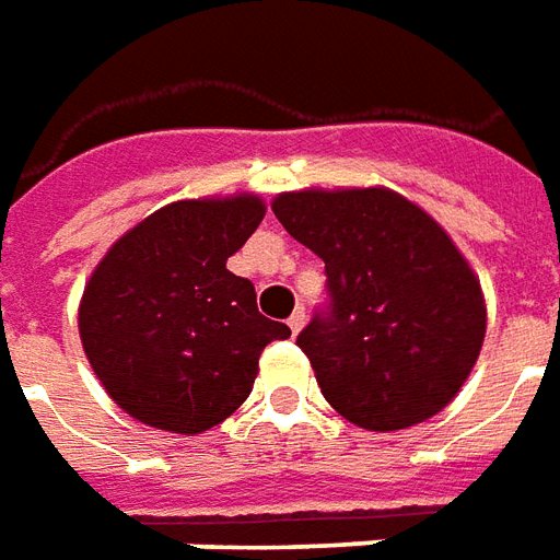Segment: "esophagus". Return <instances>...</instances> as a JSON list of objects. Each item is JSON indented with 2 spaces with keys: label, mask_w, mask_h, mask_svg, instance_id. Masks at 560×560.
<instances>
[{
  "label": "esophagus",
  "mask_w": 560,
  "mask_h": 560,
  "mask_svg": "<svg viewBox=\"0 0 560 560\" xmlns=\"http://www.w3.org/2000/svg\"><path fill=\"white\" fill-rule=\"evenodd\" d=\"M305 320H308V315H305V308H296L291 317H288V327H291V332L296 336L300 329L305 327Z\"/></svg>",
  "instance_id": "1"
}]
</instances>
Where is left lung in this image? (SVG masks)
Returning a JSON list of instances; mask_svg holds the SVG:
<instances>
[{
  "label": "left lung",
  "mask_w": 560,
  "mask_h": 560,
  "mask_svg": "<svg viewBox=\"0 0 560 560\" xmlns=\"http://www.w3.org/2000/svg\"><path fill=\"white\" fill-rule=\"evenodd\" d=\"M276 219L327 272V305L296 336L324 399L369 432L446 408L477 363L486 305L444 228L387 188L291 191Z\"/></svg>",
  "instance_id": "left-lung-1"
}]
</instances>
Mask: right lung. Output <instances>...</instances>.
I'll list each match as a JSON object with an SVG mask.
<instances>
[{"mask_svg":"<svg viewBox=\"0 0 560 560\" xmlns=\"http://www.w3.org/2000/svg\"><path fill=\"white\" fill-rule=\"evenodd\" d=\"M255 195L179 200L114 243L80 303V339L110 399L176 434L207 432L252 393L257 360L288 324L257 312L228 269L264 221Z\"/></svg>","mask_w":560,"mask_h":560,"instance_id":"obj_1","label":"right lung"}]
</instances>
